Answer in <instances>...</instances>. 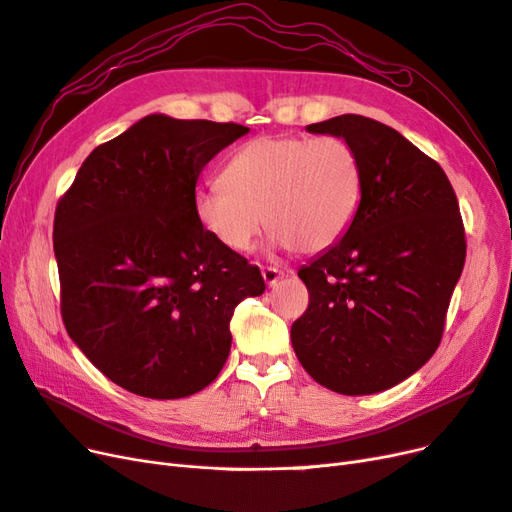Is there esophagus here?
I'll return each mask as SVG.
<instances>
[{
    "label": "esophagus",
    "mask_w": 512,
    "mask_h": 512,
    "mask_svg": "<svg viewBox=\"0 0 512 512\" xmlns=\"http://www.w3.org/2000/svg\"><path fill=\"white\" fill-rule=\"evenodd\" d=\"M262 277H265L267 286H275L284 277V271L277 269V267H265V269H262Z\"/></svg>",
    "instance_id": "esophagus-1"
}]
</instances>
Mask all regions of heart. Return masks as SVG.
<instances>
[{"label":"heart","instance_id":"obj_1","mask_svg":"<svg viewBox=\"0 0 512 512\" xmlns=\"http://www.w3.org/2000/svg\"><path fill=\"white\" fill-rule=\"evenodd\" d=\"M222 183L196 192L194 209L209 235L232 252L254 245L265 218L271 241L301 254L329 250L359 207L363 175L342 136H258L235 151Z\"/></svg>","mask_w":512,"mask_h":512}]
</instances>
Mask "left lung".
Here are the masks:
<instances>
[{"mask_svg": "<svg viewBox=\"0 0 512 512\" xmlns=\"http://www.w3.org/2000/svg\"><path fill=\"white\" fill-rule=\"evenodd\" d=\"M361 162V203L342 241L299 269L309 305L290 339L303 369L342 395L399 384L438 350L466 262V230L442 166L363 115L312 123Z\"/></svg>", "mask_w": 512, "mask_h": 512, "instance_id": "left-lung-1", "label": "left lung"}]
</instances>
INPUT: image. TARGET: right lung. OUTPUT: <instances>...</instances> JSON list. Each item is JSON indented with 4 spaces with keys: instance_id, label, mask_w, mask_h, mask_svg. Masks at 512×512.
Segmentation results:
<instances>
[{
    "instance_id": "add662e5",
    "label": "right lung",
    "mask_w": 512,
    "mask_h": 512,
    "mask_svg": "<svg viewBox=\"0 0 512 512\" xmlns=\"http://www.w3.org/2000/svg\"><path fill=\"white\" fill-rule=\"evenodd\" d=\"M247 132L149 115L91 151L59 198L61 318L121 389L151 399L203 391L228 359L235 307L265 292L260 269L194 209L203 168Z\"/></svg>"
}]
</instances>
